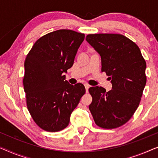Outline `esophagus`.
Segmentation results:
<instances>
[{"mask_svg": "<svg viewBox=\"0 0 158 158\" xmlns=\"http://www.w3.org/2000/svg\"><path fill=\"white\" fill-rule=\"evenodd\" d=\"M84 86H85V89H86V92H88V89H89V84H87V83H85L84 84Z\"/></svg>", "mask_w": 158, "mask_h": 158, "instance_id": "esophagus-1", "label": "esophagus"}]
</instances>
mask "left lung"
I'll use <instances>...</instances> for the list:
<instances>
[{
  "instance_id": "obj_1",
  "label": "left lung",
  "mask_w": 158,
  "mask_h": 158,
  "mask_svg": "<svg viewBox=\"0 0 158 158\" xmlns=\"http://www.w3.org/2000/svg\"><path fill=\"white\" fill-rule=\"evenodd\" d=\"M86 41L100 55L102 72L111 79L109 92L92 86L89 109L97 125L119 127L130 120L138 107L146 84V62L136 44L121 34H89Z\"/></svg>"
}]
</instances>
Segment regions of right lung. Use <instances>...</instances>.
<instances>
[{"label":"right lung","mask_w":158,"mask_h":158,"mask_svg":"<svg viewBox=\"0 0 158 158\" xmlns=\"http://www.w3.org/2000/svg\"><path fill=\"white\" fill-rule=\"evenodd\" d=\"M84 37L72 30L51 32L35 41L25 59L28 110L37 125L48 132L68 126L71 114L86 92L83 84L72 85L64 75L73 66Z\"/></svg>","instance_id":"add662e5"}]
</instances>
